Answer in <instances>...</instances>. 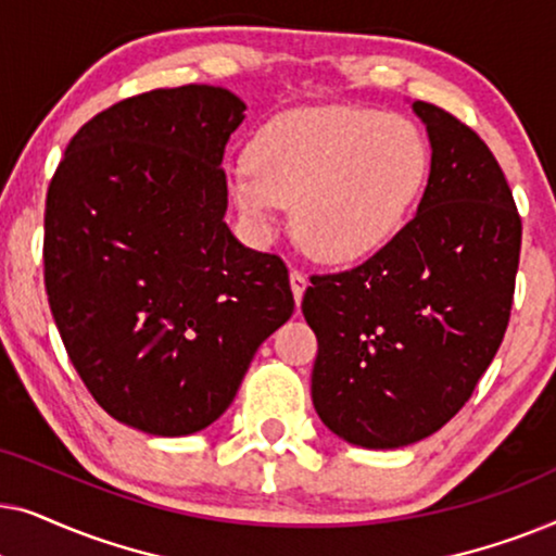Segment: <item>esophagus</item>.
I'll list each match as a JSON object with an SVG mask.
<instances>
[{"label":"esophagus","instance_id":"obj_1","mask_svg":"<svg viewBox=\"0 0 556 556\" xmlns=\"http://www.w3.org/2000/svg\"><path fill=\"white\" fill-rule=\"evenodd\" d=\"M306 286H308L306 273H303L301 268H293V270H291V288H293L295 303H301V299H303V291H306Z\"/></svg>","mask_w":556,"mask_h":556}]
</instances>
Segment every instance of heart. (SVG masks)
Returning a JSON list of instances; mask_svg holds the SVG:
<instances>
[{"instance_id":"obj_1","label":"heart","mask_w":556,"mask_h":556,"mask_svg":"<svg viewBox=\"0 0 556 556\" xmlns=\"http://www.w3.org/2000/svg\"><path fill=\"white\" fill-rule=\"evenodd\" d=\"M430 147L405 116L371 109H311L255 134L230 177L232 200L261 235L286 204L301 245L324 263H354L384 248L420 200Z\"/></svg>"}]
</instances>
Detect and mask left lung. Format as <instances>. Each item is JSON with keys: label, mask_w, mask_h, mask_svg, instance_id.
<instances>
[{"label": "left lung", "mask_w": 556, "mask_h": 556, "mask_svg": "<svg viewBox=\"0 0 556 556\" xmlns=\"http://www.w3.org/2000/svg\"><path fill=\"white\" fill-rule=\"evenodd\" d=\"M432 147L417 215L352 270L311 276V397L339 438L402 447L460 413L504 341L521 217L473 128L415 101Z\"/></svg>", "instance_id": "1"}]
</instances>
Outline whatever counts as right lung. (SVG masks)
Here are the masks:
<instances>
[{"label":"right lung","mask_w":556,"mask_h":556,"mask_svg":"<svg viewBox=\"0 0 556 556\" xmlns=\"http://www.w3.org/2000/svg\"><path fill=\"white\" fill-rule=\"evenodd\" d=\"M245 103L215 86L113 103L67 143L45 202V291L83 384L118 422L189 435L230 407L291 318L288 268L225 225Z\"/></svg>","instance_id":"add662e5"}]
</instances>
